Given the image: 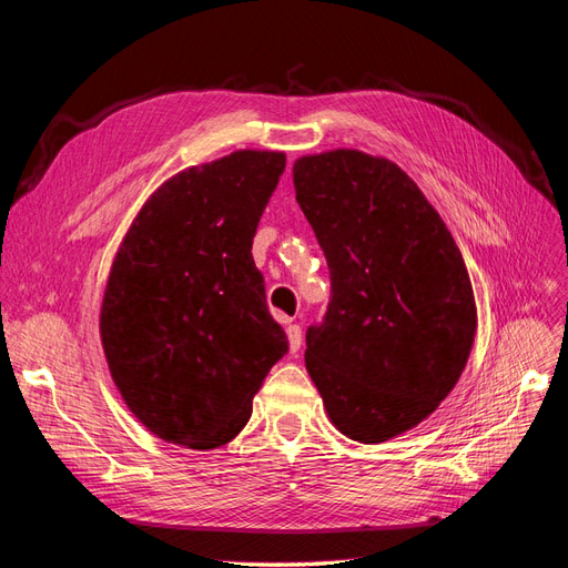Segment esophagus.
Wrapping results in <instances>:
<instances>
[{"instance_id":"34e87169","label":"esophagus","mask_w":568,"mask_h":568,"mask_svg":"<svg viewBox=\"0 0 568 568\" xmlns=\"http://www.w3.org/2000/svg\"><path fill=\"white\" fill-rule=\"evenodd\" d=\"M286 338H288V351L296 353V351L301 348V343H303L301 326H298V324H288V326H286Z\"/></svg>"}]
</instances>
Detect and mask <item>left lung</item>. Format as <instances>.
<instances>
[{
  "mask_svg": "<svg viewBox=\"0 0 568 568\" xmlns=\"http://www.w3.org/2000/svg\"><path fill=\"white\" fill-rule=\"evenodd\" d=\"M296 201L329 265L305 367L343 436L384 443L424 422L467 365L476 303L432 203L388 159L355 149L294 163Z\"/></svg>",
  "mask_w": 568,
  "mask_h": 568,
  "instance_id": "8db88e82",
  "label": "left lung"
}]
</instances>
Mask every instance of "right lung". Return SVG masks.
<instances>
[{
  "label": "right lung",
  "mask_w": 568,
  "mask_h": 568,
  "mask_svg": "<svg viewBox=\"0 0 568 568\" xmlns=\"http://www.w3.org/2000/svg\"><path fill=\"white\" fill-rule=\"evenodd\" d=\"M284 168V153L246 149L182 170L153 192L115 253L101 343L125 405L168 443H230L288 351L251 255Z\"/></svg>",
  "instance_id": "add662e5"
}]
</instances>
